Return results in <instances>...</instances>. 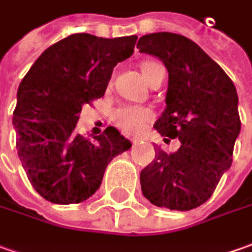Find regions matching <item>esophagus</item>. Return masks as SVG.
Wrapping results in <instances>:
<instances>
[{"label": "esophagus", "instance_id": "1", "mask_svg": "<svg viewBox=\"0 0 252 252\" xmlns=\"http://www.w3.org/2000/svg\"><path fill=\"white\" fill-rule=\"evenodd\" d=\"M138 142V139H132V143H136Z\"/></svg>", "mask_w": 252, "mask_h": 252}]
</instances>
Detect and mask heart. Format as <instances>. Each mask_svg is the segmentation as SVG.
<instances>
[{"label":"heart","mask_w":252,"mask_h":252,"mask_svg":"<svg viewBox=\"0 0 252 252\" xmlns=\"http://www.w3.org/2000/svg\"><path fill=\"white\" fill-rule=\"evenodd\" d=\"M160 64L156 61H146L142 64V72L148 82H151L153 74ZM153 118V111L143 106H121L114 113V120L117 126L128 134H135L141 131L146 123H149Z\"/></svg>","instance_id":"b5f03b06"}]
</instances>
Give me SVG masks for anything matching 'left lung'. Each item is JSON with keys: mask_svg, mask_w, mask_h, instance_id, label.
<instances>
[{"mask_svg": "<svg viewBox=\"0 0 252 252\" xmlns=\"http://www.w3.org/2000/svg\"><path fill=\"white\" fill-rule=\"evenodd\" d=\"M136 47L167 68L166 109L153 126L161 136L181 142L170 155L158 149L155 160L141 171L142 194L156 206L191 211L211 198L231 166L241 129L236 86L186 36L151 33L138 40Z\"/></svg>", "mask_w": 252, "mask_h": 252, "instance_id": "obj_1", "label": "left lung"}]
</instances>
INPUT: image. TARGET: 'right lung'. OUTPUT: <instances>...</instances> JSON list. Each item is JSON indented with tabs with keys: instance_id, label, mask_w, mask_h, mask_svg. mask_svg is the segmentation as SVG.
Returning <instances> with one entry per match:
<instances>
[{
	"instance_id": "right-lung-1",
	"label": "right lung",
	"mask_w": 252,
	"mask_h": 252,
	"mask_svg": "<svg viewBox=\"0 0 252 252\" xmlns=\"http://www.w3.org/2000/svg\"><path fill=\"white\" fill-rule=\"evenodd\" d=\"M138 36L75 33L43 51L18 88L12 124L33 188L53 204L83 202L99 189L113 158L131 148L114 126L93 141L75 134L85 103L104 94L114 66L132 56Z\"/></svg>"
}]
</instances>
